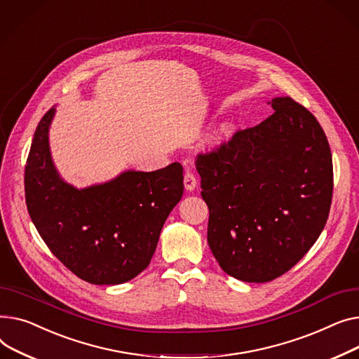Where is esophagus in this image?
Listing matches in <instances>:
<instances>
[{
    "label": "esophagus",
    "mask_w": 359,
    "mask_h": 359,
    "mask_svg": "<svg viewBox=\"0 0 359 359\" xmlns=\"http://www.w3.org/2000/svg\"><path fill=\"white\" fill-rule=\"evenodd\" d=\"M184 185H185V188L188 189V191H193V189H196L197 178H196V175L193 172H189V171L185 172V175H184Z\"/></svg>",
    "instance_id": "obj_1"
}]
</instances>
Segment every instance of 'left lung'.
<instances>
[{
	"instance_id": "8db88e82",
	"label": "left lung",
	"mask_w": 359,
	"mask_h": 359,
	"mask_svg": "<svg viewBox=\"0 0 359 359\" xmlns=\"http://www.w3.org/2000/svg\"><path fill=\"white\" fill-rule=\"evenodd\" d=\"M255 128L198 154L207 241L220 268L266 283L296 265L320 236L333 193V165L316 117L290 97Z\"/></svg>"
}]
</instances>
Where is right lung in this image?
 Returning <instances> with one entry per match:
<instances>
[{
    "mask_svg": "<svg viewBox=\"0 0 359 359\" xmlns=\"http://www.w3.org/2000/svg\"><path fill=\"white\" fill-rule=\"evenodd\" d=\"M52 107L37 124L25 170L29 215L52 254L81 280L97 285L130 281L149 265L161 230L184 193L182 165L154 172L126 171L78 189L50 158Z\"/></svg>",
    "mask_w": 359,
    "mask_h": 359,
    "instance_id": "obj_1",
    "label": "right lung"
}]
</instances>
